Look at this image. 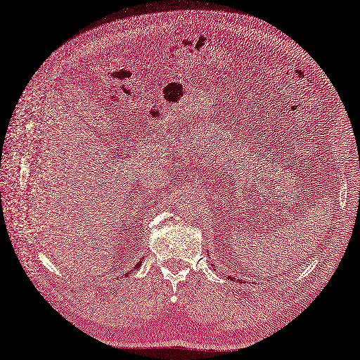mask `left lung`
Listing matches in <instances>:
<instances>
[{
    "label": "left lung",
    "instance_id": "8db88e82",
    "mask_svg": "<svg viewBox=\"0 0 360 360\" xmlns=\"http://www.w3.org/2000/svg\"><path fill=\"white\" fill-rule=\"evenodd\" d=\"M239 281H240V280H239Z\"/></svg>",
    "mask_w": 360,
    "mask_h": 360
}]
</instances>
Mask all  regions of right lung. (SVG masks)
Wrapping results in <instances>:
<instances>
[{"instance_id": "1", "label": "right lung", "mask_w": 360, "mask_h": 360, "mask_svg": "<svg viewBox=\"0 0 360 360\" xmlns=\"http://www.w3.org/2000/svg\"><path fill=\"white\" fill-rule=\"evenodd\" d=\"M142 262H143V260H139V262H137V263H136V264H134V268H133V269H131V271H129V274H125V276H129V275H130V274H133V271H136V269H139V266H141V264H142Z\"/></svg>"}]
</instances>
